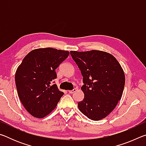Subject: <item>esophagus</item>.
Segmentation results:
<instances>
[{
	"instance_id": "obj_1",
	"label": "esophagus",
	"mask_w": 146,
	"mask_h": 146,
	"mask_svg": "<svg viewBox=\"0 0 146 146\" xmlns=\"http://www.w3.org/2000/svg\"><path fill=\"white\" fill-rule=\"evenodd\" d=\"M77 90H76V88H74L73 90H70V91H68V93H70V94H71V93H73L74 92H75V91Z\"/></svg>"
}]
</instances>
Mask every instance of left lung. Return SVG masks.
Returning a JSON list of instances; mask_svg holds the SVG:
<instances>
[{
  "label": "left lung",
  "mask_w": 146,
  "mask_h": 146,
  "mask_svg": "<svg viewBox=\"0 0 146 146\" xmlns=\"http://www.w3.org/2000/svg\"><path fill=\"white\" fill-rule=\"evenodd\" d=\"M84 84L81 90L83 100L78 102L79 110L93 120L104 118L121 99L125 75L118 60L111 54L98 50L71 51Z\"/></svg>",
  "instance_id": "obj_1"
}]
</instances>
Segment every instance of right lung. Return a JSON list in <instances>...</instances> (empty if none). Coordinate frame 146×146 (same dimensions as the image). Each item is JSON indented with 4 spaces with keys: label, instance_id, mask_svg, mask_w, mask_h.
Masks as SVG:
<instances>
[{
    "label": "right lung",
    "instance_id": "obj_1",
    "mask_svg": "<svg viewBox=\"0 0 146 146\" xmlns=\"http://www.w3.org/2000/svg\"><path fill=\"white\" fill-rule=\"evenodd\" d=\"M70 55L68 51L38 48L24 58L15 73L19 97L29 114L41 118L56 108L64 93L55 84V70Z\"/></svg>",
    "mask_w": 146,
    "mask_h": 146
}]
</instances>
